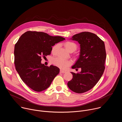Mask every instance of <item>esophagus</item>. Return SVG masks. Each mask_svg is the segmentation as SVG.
Here are the masks:
<instances>
[{
  "mask_svg": "<svg viewBox=\"0 0 122 122\" xmlns=\"http://www.w3.org/2000/svg\"><path fill=\"white\" fill-rule=\"evenodd\" d=\"M60 73H65V72H66V71H63V70H62V69H60Z\"/></svg>",
  "mask_w": 122,
  "mask_h": 122,
  "instance_id": "1",
  "label": "esophagus"
}]
</instances>
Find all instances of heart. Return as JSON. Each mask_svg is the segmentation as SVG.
<instances>
[{
    "label": "heart",
    "mask_w": 122,
    "mask_h": 122,
    "mask_svg": "<svg viewBox=\"0 0 122 122\" xmlns=\"http://www.w3.org/2000/svg\"><path fill=\"white\" fill-rule=\"evenodd\" d=\"M64 45L66 49V50L69 52L74 51L76 50L77 48V45L72 42L67 41L64 43ZM58 47V45H54L51 49V52L53 53H55ZM52 63H53L56 66L62 68L66 69L71 64V62L69 60H64L60 57H55L52 59Z\"/></svg>",
    "instance_id": "1"
}]
</instances>
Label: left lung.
Here are the masks:
<instances>
[{"label":"left lung","mask_w":122,"mask_h":122,"mask_svg":"<svg viewBox=\"0 0 122 122\" xmlns=\"http://www.w3.org/2000/svg\"><path fill=\"white\" fill-rule=\"evenodd\" d=\"M71 40L80 44L79 57L72 68H81V71L71 72L73 78L67 86L75 93H83L91 89L103 74L106 58L105 44L96 34L89 32L75 34Z\"/></svg>","instance_id":"8db88e82"}]
</instances>
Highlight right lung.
<instances>
[{
	"label": "right lung",
	"instance_id": "right-lung-1",
	"mask_svg": "<svg viewBox=\"0 0 122 122\" xmlns=\"http://www.w3.org/2000/svg\"><path fill=\"white\" fill-rule=\"evenodd\" d=\"M60 36L28 31L19 39L14 46V64L16 70L22 81L32 90L41 92L47 89L59 68L41 64V56L51 54L52 46L65 40Z\"/></svg>",
	"mask_w": 122,
	"mask_h": 122
}]
</instances>
